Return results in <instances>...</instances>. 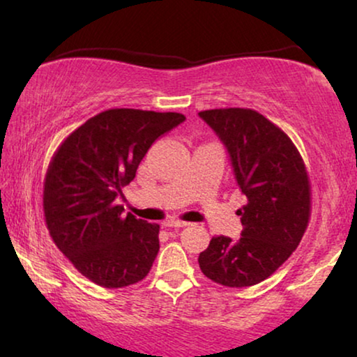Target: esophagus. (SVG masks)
Instances as JSON below:
<instances>
[{"label": "esophagus", "mask_w": 357, "mask_h": 357, "mask_svg": "<svg viewBox=\"0 0 357 357\" xmlns=\"http://www.w3.org/2000/svg\"><path fill=\"white\" fill-rule=\"evenodd\" d=\"M185 226H188V222L178 221V219H170V221L164 222V227H185Z\"/></svg>", "instance_id": "obj_1"}]
</instances>
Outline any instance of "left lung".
I'll use <instances>...</instances> for the list:
<instances>
[{"label": "left lung", "mask_w": 357, "mask_h": 357, "mask_svg": "<svg viewBox=\"0 0 357 357\" xmlns=\"http://www.w3.org/2000/svg\"><path fill=\"white\" fill-rule=\"evenodd\" d=\"M226 146L247 204L238 241L218 236L199 253L203 275L227 287L253 286L292 255L310 218V180L289 136L252 109L198 114Z\"/></svg>", "instance_id": "1"}]
</instances>
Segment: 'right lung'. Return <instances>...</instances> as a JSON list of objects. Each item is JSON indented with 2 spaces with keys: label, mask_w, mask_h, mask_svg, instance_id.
I'll list each match as a JSON object with an SVG mask.
<instances>
[{
  "label": "right lung",
  "mask_w": 357,
  "mask_h": 357,
  "mask_svg": "<svg viewBox=\"0 0 357 357\" xmlns=\"http://www.w3.org/2000/svg\"><path fill=\"white\" fill-rule=\"evenodd\" d=\"M175 112L110 109L73 131L53 154L43 182L47 229L73 266L109 289L148 276L159 224L136 219L115 199L159 136L182 123Z\"/></svg>",
  "instance_id": "obj_1"
}]
</instances>
